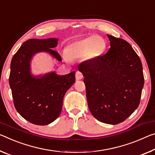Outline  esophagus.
Segmentation results:
<instances>
[{
  "mask_svg": "<svg viewBox=\"0 0 155 155\" xmlns=\"http://www.w3.org/2000/svg\"><path fill=\"white\" fill-rule=\"evenodd\" d=\"M75 76H76V79H77V80L82 79L83 77V74L81 72H79V71H77V72H76Z\"/></svg>",
  "mask_w": 155,
  "mask_h": 155,
  "instance_id": "obj_1",
  "label": "esophagus"
}]
</instances>
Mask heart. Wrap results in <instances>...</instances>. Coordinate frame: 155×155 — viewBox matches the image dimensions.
<instances>
[{
	"mask_svg": "<svg viewBox=\"0 0 155 155\" xmlns=\"http://www.w3.org/2000/svg\"><path fill=\"white\" fill-rule=\"evenodd\" d=\"M107 43L100 36L92 35L74 41L67 47V54L72 58H84L88 61H94L104 54Z\"/></svg>",
	"mask_w": 155,
	"mask_h": 155,
	"instance_id": "b5f03b06",
	"label": "heart"
}]
</instances>
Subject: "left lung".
Wrapping results in <instances>:
<instances>
[{"label": "left lung", "mask_w": 155, "mask_h": 155, "mask_svg": "<svg viewBox=\"0 0 155 155\" xmlns=\"http://www.w3.org/2000/svg\"><path fill=\"white\" fill-rule=\"evenodd\" d=\"M110 48L104 56L78 65L86 88L88 107L99 121L115 125L138 107L144 85L143 66L130 44L108 35Z\"/></svg>", "instance_id": "8db88e82"}]
</instances>
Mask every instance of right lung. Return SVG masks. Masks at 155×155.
I'll return each mask as SVG.
<instances>
[{
    "instance_id": "right-lung-1",
    "label": "right lung",
    "mask_w": 155,
    "mask_h": 155,
    "mask_svg": "<svg viewBox=\"0 0 155 155\" xmlns=\"http://www.w3.org/2000/svg\"><path fill=\"white\" fill-rule=\"evenodd\" d=\"M58 38H32L24 42L12 58L9 83L15 108L27 121L45 126L59 117L63 97L75 82V72L58 75L55 72L34 76L31 61L39 52H46L58 61L59 54L53 50Z\"/></svg>"
}]
</instances>
